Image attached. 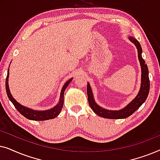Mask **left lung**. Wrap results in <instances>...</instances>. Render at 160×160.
Here are the masks:
<instances>
[{"label": "left lung", "instance_id": "obj_1", "mask_svg": "<svg viewBox=\"0 0 160 160\" xmlns=\"http://www.w3.org/2000/svg\"><path fill=\"white\" fill-rule=\"evenodd\" d=\"M129 39H130L131 42L134 43L138 50V60L141 67V88H140L138 94L134 98V100H132L126 107H124V108L119 111H111L102 108V107L98 106L96 103L95 99H94V96L90 85H89V82H87V92L89 106H90V108L92 109V111L96 114L101 117L113 119H125V118H128L140 108V106L146 101V98H147L148 95L150 88V81L149 78H148V69L147 65L146 64L145 60L142 58L141 46L138 41L135 38H133V37L130 36Z\"/></svg>", "mask_w": 160, "mask_h": 160}]
</instances>
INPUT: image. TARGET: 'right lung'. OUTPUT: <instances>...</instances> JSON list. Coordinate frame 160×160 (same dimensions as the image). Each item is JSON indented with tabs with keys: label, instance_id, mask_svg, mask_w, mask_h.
I'll return each mask as SVG.
<instances>
[{
	"label": "right lung",
	"instance_id": "1",
	"mask_svg": "<svg viewBox=\"0 0 160 160\" xmlns=\"http://www.w3.org/2000/svg\"><path fill=\"white\" fill-rule=\"evenodd\" d=\"M8 75H9V71H8V69L7 76H6V89L8 99L12 101L13 105H14L15 108H17V110L22 115L24 116V117L27 118L28 119L34 120V121H44V120L52 119L58 117L59 113H60L61 110H62L63 103H64V92L65 89L67 88L68 85L69 84V83L71 82L72 79H73V78L69 79L68 82H65L64 86L62 87V90H61L60 93V100H59V102L57 106H55L54 108H52L51 109H49V110L36 111L33 110V109L28 108V107L22 106L20 103H19V102L12 97V94L10 92L9 87H8Z\"/></svg>",
	"mask_w": 160,
	"mask_h": 160
}]
</instances>
